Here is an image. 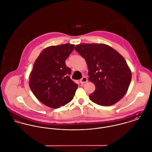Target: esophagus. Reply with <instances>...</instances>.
Returning a JSON list of instances; mask_svg holds the SVG:
<instances>
[{"instance_id":"esophagus-1","label":"esophagus","mask_w":152,"mask_h":152,"mask_svg":"<svg viewBox=\"0 0 152 152\" xmlns=\"http://www.w3.org/2000/svg\"><path fill=\"white\" fill-rule=\"evenodd\" d=\"M87 77H83L81 79H80V83H81L82 84H84V83H87Z\"/></svg>"}]
</instances>
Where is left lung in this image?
<instances>
[{
  "mask_svg": "<svg viewBox=\"0 0 152 152\" xmlns=\"http://www.w3.org/2000/svg\"><path fill=\"white\" fill-rule=\"evenodd\" d=\"M75 50L83 57L88 67V80L96 90L90 99L102 106H111L126 94L132 73L125 58L105 44H80Z\"/></svg>",
  "mask_w": 152,
  "mask_h": 152,
  "instance_id": "8db88e82",
  "label": "left lung"
}]
</instances>
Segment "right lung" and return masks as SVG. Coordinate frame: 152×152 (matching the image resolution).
I'll list each match as a JSON object with an SVG mask.
<instances>
[{
  "label": "right lung",
  "instance_id": "add662e5",
  "mask_svg": "<svg viewBox=\"0 0 152 152\" xmlns=\"http://www.w3.org/2000/svg\"><path fill=\"white\" fill-rule=\"evenodd\" d=\"M71 44L50 46L36 59L29 76V86L35 97L44 105L58 108L71 101L78 85L69 75L65 60L73 51Z\"/></svg>",
  "mask_w": 152,
  "mask_h": 152
}]
</instances>
